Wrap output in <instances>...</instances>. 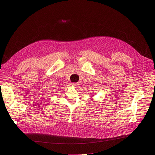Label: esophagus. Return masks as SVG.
I'll use <instances>...</instances> for the list:
<instances>
[{"instance_id": "obj_1", "label": "esophagus", "mask_w": 155, "mask_h": 155, "mask_svg": "<svg viewBox=\"0 0 155 155\" xmlns=\"http://www.w3.org/2000/svg\"><path fill=\"white\" fill-rule=\"evenodd\" d=\"M71 84H72V86H75L77 85V84L76 83H72Z\"/></svg>"}]
</instances>
